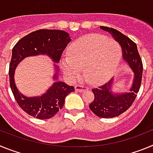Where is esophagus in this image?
Here are the masks:
<instances>
[{"label": "esophagus", "instance_id": "esophagus-1", "mask_svg": "<svg viewBox=\"0 0 153 153\" xmlns=\"http://www.w3.org/2000/svg\"><path fill=\"white\" fill-rule=\"evenodd\" d=\"M75 90L82 93L85 90H87V87L85 86H82V85H76V86H75Z\"/></svg>", "mask_w": 153, "mask_h": 153}]
</instances>
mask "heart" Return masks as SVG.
I'll return each instance as SVG.
<instances>
[{"label":"heart","mask_w":153,"mask_h":153,"mask_svg":"<svg viewBox=\"0 0 153 153\" xmlns=\"http://www.w3.org/2000/svg\"><path fill=\"white\" fill-rule=\"evenodd\" d=\"M122 56L121 47L116 40L98 34L77 39L67 49V58L60 60V67L72 81L79 79L85 68L87 79L93 84L107 80L117 69Z\"/></svg>","instance_id":"obj_1"}]
</instances>
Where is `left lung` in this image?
Wrapping results in <instances>:
<instances>
[{"label": "left lung", "mask_w": 153, "mask_h": 153, "mask_svg": "<svg viewBox=\"0 0 153 153\" xmlns=\"http://www.w3.org/2000/svg\"><path fill=\"white\" fill-rule=\"evenodd\" d=\"M100 28L110 33L115 40L120 44L122 48L123 58L134 74L132 86L127 93H113V78L104 85L92 90L94 100L90 104L91 111L101 118H113L126 111L136 100V93L141 86L143 63L138 52L137 46L131 39L113 28L102 26Z\"/></svg>", "instance_id": "8db88e82"}]
</instances>
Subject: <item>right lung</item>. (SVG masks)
Listing matches in <instances>:
<instances>
[{
    "instance_id": "obj_1",
    "label": "right lung",
    "mask_w": 153,
    "mask_h": 153,
    "mask_svg": "<svg viewBox=\"0 0 153 153\" xmlns=\"http://www.w3.org/2000/svg\"><path fill=\"white\" fill-rule=\"evenodd\" d=\"M71 41L68 33L60 30L42 29L26 35L17 42L12 50L9 66L10 86L17 104L28 115L40 120L53 117L64 104L65 98L74 91L73 86L56 81L58 77L57 66H55L54 83L45 93L40 97H27L17 90L14 82V72L17 65L25 57L46 54L53 62L59 63L64 49Z\"/></svg>"
}]
</instances>
